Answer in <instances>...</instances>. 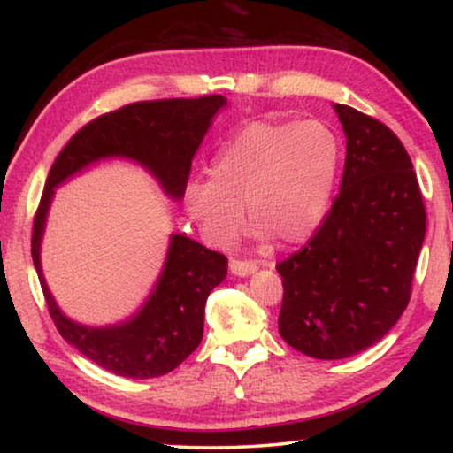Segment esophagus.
I'll list each match as a JSON object with an SVG mask.
<instances>
[{
    "label": "esophagus",
    "instance_id": "34e87169",
    "mask_svg": "<svg viewBox=\"0 0 453 453\" xmlns=\"http://www.w3.org/2000/svg\"><path fill=\"white\" fill-rule=\"evenodd\" d=\"M229 270H232L234 275H242L243 278V275L254 273L257 270V265L254 262H243V259H232V262H229Z\"/></svg>",
    "mask_w": 453,
    "mask_h": 453
}]
</instances>
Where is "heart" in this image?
<instances>
[{
  "mask_svg": "<svg viewBox=\"0 0 453 453\" xmlns=\"http://www.w3.org/2000/svg\"><path fill=\"white\" fill-rule=\"evenodd\" d=\"M337 164L340 143L319 121L256 119L218 151L211 181H191L183 202L216 245L240 234L243 205L257 237L297 245L326 218Z\"/></svg>",
  "mask_w": 453,
  "mask_h": 453,
  "instance_id": "1",
  "label": "heart"
}]
</instances>
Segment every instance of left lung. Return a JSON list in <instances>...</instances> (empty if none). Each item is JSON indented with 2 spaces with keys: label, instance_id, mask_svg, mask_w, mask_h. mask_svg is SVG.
<instances>
[{
  "label": "left lung",
  "instance_id": "obj_1",
  "mask_svg": "<svg viewBox=\"0 0 453 453\" xmlns=\"http://www.w3.org/2000/svg\"><path fill=\"white\" fill-rule=\"evenodd\" d=\"M346 132L340 194L310 242L283 259L280 335L316 359L378 343L408 308L426 237L411 159L380 119L335 104Z\"/></svg>",
  "mask_w": 453,
  "mask_h": 453
}]
</instances>
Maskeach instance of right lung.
I'll return each instance as SVG.
<instances>
[{
	"mask_svg": "<svg viewBox=\"0 0 453 453\" xmlns=\"http://www.w3.org/2000/svg\"><path fill=\"white\" fill-rule=\"evenodd\" d=\"M224 105L221 96L127 104L75 132L51 165L34 216V265L59 335L107 372L148 380L175 370L202 342L205 302L226 278L227 257L175 234L162 278L135 318L110 327L75 324L59 311L42 275L40 243L53 188L97 159L121 156L148 167L165 194L180 199L186 194L194 153Z\"/></svg>",
	"mask_w": 453,
	"mask_h": 453,
	"instance_id": "right-lung-1",
	"label": "right lung"
}]
</instances>
